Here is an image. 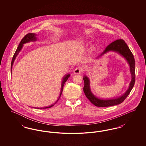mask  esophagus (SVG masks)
<instances>
[{"mask_svg":"<svg viewBox=\"0 0 146 146\" xmlns=\"http://www.w3.org/2000/svg\"><path fill=\"white\" fill-rule=\"evenodd\" d=\"M82 70V68L81 67L78 66V67H76V68L74 69L73 72L74 74H79Z\"/></svg>","mask_w":146,"mask_h":146,"instance_id":"1","label":"esophagus"}]
</instances>
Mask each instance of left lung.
Instances as JSON below:
<instances>
[{
  "mask_svg": "<svg viewBox=\"0 0 146 146\" xmlns=\"http://www.w3.org/2000/svg\"><path fill=\"white\" fill-rule=\"evenodd\" d=\"M109 51H116L121 55L123 56L124 57H125L130 67V72L132 76V79L130 84V86L128 90L123 95L111 99H100L94 96L91 92L90 88V80L87 76H84V86L83 90L84 94L86 97L91 102L97 107H106L121 104L129 95L134 86L135 82V59L131 51L129 48L127 44L125 43V41L123 39H117L114 42H112L107 46L101 55Z\"/></svg>",
  "mask_w": 146,
  "mask_h": 146,
  "instance_id": "1",
  "label": "left lung"
}]
</instances>
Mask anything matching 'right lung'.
I'll return each instance as SVG.
<instances>
[{"instance_id": "obj_1", "label": "right lung", "mask_w": 146, "mask_h": 146, "mask_svg": "<svg viewBox=\"0 0 146 146\" xmlns=\"http://www.w3.org/2000/svg\"><path fill=\"white\" fill-rule=\"evenodd\" d=\"M36 35H35V33H28L27 35H26L21 40V42L20 43V44L19 45V46L17 47V48L16 49L15 54H14V56L13 57V59H12V61H11V73L12 72V66H13V63H14V61H15V59L16 58V57L17 56V55H18L19 52L20 51L22 48V46H23V44H25V43H26V42H30V41H35L36 40V37L35 36ZM70 76V74H66V76L63 77V78L62 82V84H61V91H60V96L58 97V98L57 99V100L55 102L54 104L48 107H45V108H49L50 107H52L54 104H56V102L58 101L59 98L61 97V95L62 93L63 88V86H64V84L66 83V82L67 80V79L69 78V77ZM38 108V109H39ZM42 109V108H40Z\"/></svg>"}]
</instances>
